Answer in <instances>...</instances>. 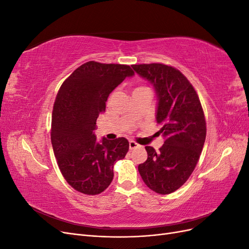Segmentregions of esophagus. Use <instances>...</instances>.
Masks as SVG:
<instances>
[{
  "mask_svg": "<svg viewBox=\"0 0 249 249\" xmlns=\"http://www.w3.org/2000/svg\"><path fill=\"white\" fill-rule=\"evenodd\" d=\"M138 146H139V145H138L137 143L135 142V141H130V142H129V147H130L131 150H133V149H135V148H137Z\"/></svg>",
  "mask_w": 249,
  "mask_h": 249,
  "instance_id": "obj_1",
  "label": "esophagus"
}]
</instances>
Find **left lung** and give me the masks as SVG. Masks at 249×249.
<instances>
[{"mask_svg": "<svg viewBox=\"0 0 249 249\" xmlns=\"http://www.w3.org/2000/svg\"><path fill=\"white\" fill-rule=\"evenodd\" d=\"M132 67L156 90V119L165 138L159 152L145 146L147 160L138 170L149 189L169 194L186 183L199 160L207 135L205 114L196 91L178 70L162 63Z\"/></svg>", "mask_w": 249, "mask_h": 249, "instance_id": "1", "label": "left lung"}]
</instances>
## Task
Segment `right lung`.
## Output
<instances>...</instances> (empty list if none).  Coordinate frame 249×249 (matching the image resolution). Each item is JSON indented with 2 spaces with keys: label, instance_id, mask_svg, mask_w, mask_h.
Wrapping results in <instances>:
<instances>
[{
  "label": "right lung",
  "instance_id": "obj_1",
  "mask_svg": "<svg viewBox=\"0 0 249 249\" xmlns=\"http://www.w3.org/2000/svg\"><path fill=\"white\" fill-rule=\"evenodd\" d=\"M134 71L129 65L89 61L60 87L52 114L51 140L62 176L74 190L96 195L111 184L113 166L129 150V141H96V119L109 94Z\"/></svg>",
  "mask_w": 249,
  "mask_h": 249
}]
</instances>
